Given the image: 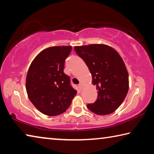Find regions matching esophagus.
<instances>
[{
    "instance_id": "1",
    "label": "esophagus",
    "mask_w": 154,
    "mask_h": 154,
    "mask_svg": "<svg viewBox=\"0 0 154 154\" xmlns=\"http://www.w3.org/2000/svg\"><path fill=\"white\" fill-rule=\"evenodd\" d=\"M79 90H82L83 88V85L82 84V83H79Z\"/></svg>"
}]
</instances>
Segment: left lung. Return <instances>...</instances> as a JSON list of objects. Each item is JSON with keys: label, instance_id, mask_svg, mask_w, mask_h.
I'll return each instance as SVG.
<instances>
[{"label": "left lung", "instance_id": "1", "mask_svg": "<svg viewBox=\"0 0 154 154\" xmlns=\"http://www.w3.org/2000/svg\"><path fill=\"white\" fill-rule=\"evenodd\" d=\"M74 49L86 64L98 90L97 100L88 104V108L100 116L113 113L123 103L129 89L128 72L122 57L105 44L75 46Z\"/></svg>", "mask_w": 154, "mask_h": 154}]
</instances>
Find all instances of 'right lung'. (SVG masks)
<instances>
[{
  "label": "right lung",
  "mask_w": 154,
  "mask_h": 154,
  "mask_svg": "<svg viewBox=\"0 0 154 154\" xmlns=\"http://www.w3.org/2000/svg\"><path fill=\"white\" fill-rule=\"evenodd\" d=\"M71 46L48 48L31 62L26 79V89L30 102L48 116L63 113L71 105L77 91L64 74V62Z\"/></svg>",
  "instance_id": "obj_1"
}]
</instances>
